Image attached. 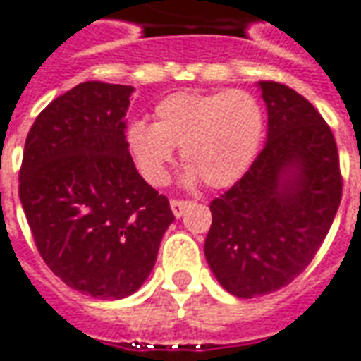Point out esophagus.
<instances>
[{
    "label": "esophagus",
    "instance_id": "1",
    "mask_svg": "<svg viewBox=\"0 0 361 361\" xmlns=\"http://www.w3.org/2000/svg\"><path fill=\"white\" fill-rule=\"evenodd\" d=\"M190 206V202L188 200H171V209H173V213H175V217H180L184 213V209Z\"/></svg>",
    "mask_w": 361,
    "mask_h": 361
}]
</instances>
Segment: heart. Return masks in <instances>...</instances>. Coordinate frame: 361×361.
<instances>
[{
	"label": "heart",
	"instance_id": "obj_1",
	"mask_svg": "<svg viewBox=\"0 0 361 361\" xmlns=\"http://www.w3.org/2000/svg\"><path fill=\"white\" fill-rule=\"evenodd\" d=\"M264 134V105L252 92L184 90L155 105L154 123L133 121L126 142L149 183H165L175 146H180L186 177L223 188L250 169Z\"/></svg>",
	"mask_w": 361,
	"mask_h": 361
}]
</instances>
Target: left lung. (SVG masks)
Listing matches in <instances>:
<instances>
[{
	"instance_id": "obj_1",
	"label": "left lung",
	"mask_w": 361,
	"mask_h": 361,
	"mask_svg": "<svg viewBox=\"0 0 361 361\" xmlns=\"http://www.w3.org/2000/svg\"><path fill=\"white\" fill-rule=\"evenodd\" d=\"M267 144L250 169L209 204L206 259L238 298L283 288L314 259L343 196L335 136L298 92L262 80Z\"/></svg>"
}]
</instances>
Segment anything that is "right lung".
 I'll use <instances>...</instances> for the list:
<instances>
[{"label":"right lung","instance_id":"right-lung-1","mask_svg":"<svg viewBox=\"0 0 361 361\" xmlns=\"http://www.w3.org/2000/svg\"><path fill=\"white\" fill-rule=\"evenodd\" d=\"M133 86L88 80L55 97L26 136L18 196L36 248L71 288L121 300L154 269L175 215L134 167Z\"/></svg>","mask_w":361,"mask_h":361}]
</instances>
